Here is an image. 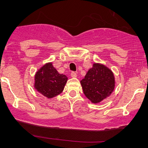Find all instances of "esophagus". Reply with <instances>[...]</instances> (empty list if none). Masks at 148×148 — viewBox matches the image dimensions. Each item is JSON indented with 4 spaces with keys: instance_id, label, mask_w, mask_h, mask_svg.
Segmentation results:
<instances>
[{
    "instance_id": "1",
    "label": "esophagus",
    "mask_w": 148,
    "mask_h": 148,
    "mask_svg": "<svg viewBox=\"0 0 148 148\" xmlns=\"http://www.w3.org/2000/svg\"><path fill=\"white\" fill-rule=\"evenodd\" d=\"M71 75L72 77H73V78H76L77 77V73H75V72H72L71 74Z\"/></svg>"
}]
</instances>
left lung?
<instances>
[{"instance_id":"obj_1","label":"left lung","mask_w":148,"mask_h":148,"mask_svg":"<svg viewBox=\"0 0 148 148\" xmlns=\"http://www.w3.org/2000/svg\"><path fill=\"white\" fill-rule=\"evenodd\" d=\"M80 83L85 96L93 104H98L108 98L114 90L116 84L112 70L97 62L93 64Z\"/></svg>"}]
</instances>
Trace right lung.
I'll use <instances>...</instances> for the list:
<instances>
[{
    "label": "right lung",
    "mask_w": 148,
    "mask_h": 148,
    "mask_svg": "<svg viewBox=\"0 0 148 148\" xmlns=\"http://www.w3.org/2000/svg\"><path fill=\"white\" fill-rule=\"evenodd\" d=\"M67 80V77L60 74L52 65V62H50L36 71L34 87L38 92L50 99L61 94Z\"/></svg>",
    "instance_id": "1"
}]
</instances>
